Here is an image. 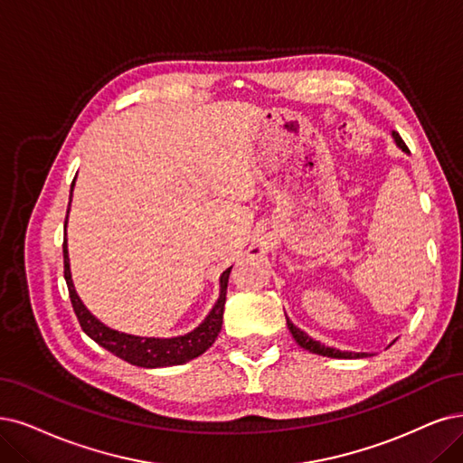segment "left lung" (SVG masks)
Listing matches in <instances>:
<instances>
[{
    "mask_svg": "<svg viewBox=\"0 0 463 463\" xmlns=\"http://www.w3.org/2000/svg\"><path fill=\"white\" fill-rule=\"evenodd\" d=\"M391 137H392V139H395V143H397V146H399L401 150L408 152L404 141L401 139V135H399L397 131H391ZM286 322H288L289 332H292L294 339L298 341V345L303 347L305 351L315 353V354H322V356H330V358H366V356H372L370 353H353V351H339V349H335V347H328V345L320 344V341L313 339L307 332L299 330V328L296 326V324H294L292 320H289L288 317H286ZM391 345H392V344H391Z\"/></svg>",
    "mask_w": 463,
    "mask_h": 463,
    "instance_id": "8db88e82",
    "label": "left lung"
}]
</instances>
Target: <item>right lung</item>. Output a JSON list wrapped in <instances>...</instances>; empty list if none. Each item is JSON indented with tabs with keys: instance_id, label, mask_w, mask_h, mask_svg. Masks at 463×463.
<instances>
[{
	"instance_id": "obj_1",
	"label": "right lung",
	"mask_w": 463,
	"mask_h": 463,
	"mask_svg": "<svg viewBox=\"0 0 463 463\" xmlns=\"http://www.w3.org/2000/svg\"><path fill=\"white\" fill-rule=\"evenodd\" d=\"M74 183H76V179H74ZM74 183L71 188V202H72ZM68 212H71V208H68ZM68 212H66L64 229L68 222ZM62 253H64V280H66L68 294H71V301L74 307V313L80 320L81 330L88 334L95 341V344L105 347L112 354L119 356L122 361H126L133 366H141V368L177 366V364H184L188 361H193V358L200 356L202 353H205L213 345V341L217 339L221 326H222V309H225L227 284H229V275H231L232 267L222 270V275L219 277V298H217L215 305L212 307L208 317H205L193 332L175 335V337H143V335L118 332V330L107 326L105 322H100L88 309V307L83 305V301L80 299L76 288H74L66 238L62 244Z\"/></svg>"
}]
</instances>
